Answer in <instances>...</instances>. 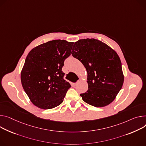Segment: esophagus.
I'll list each match as a JSON object with an SVG mask.
<instances>
[{
    "label": "esophagus",
    "instance_id": "34e87169",
    "mask_svg": "<svg viewBox=\"0 0 146 146\" xmlns=\"http://www.w3.org/2000/svg\"><path fill=\"white\" fill-rule=\"evenodd\" d=\"M82 81V80H81V79H79V80L77 82H76V83H72V86H76L78 83H80V82Z\"/></svg>",
    "mask_w": 146,
    "mask_h": 146
}]
</instances>
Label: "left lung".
Returning a JSON list of instances; mask_svg holds the SVG:
<instances>
[{
	"label": "left lung",
	"instance_id": "8db88e82",
	"mask_svg": "<svg viewBox=\"0 0 146 146\" xmlns=\"http://www.w3.org/2000/svg\"><path fill=\"white\" fill-rule=\"evenodd\" d=\"M72 56L80 60L87 73L88 90L80 96L96 107L111 104L122 87L124 75L117 53L106 44L94 38L74 42Z\"/></svg>",
	"mask_w": 146,
	"mask_h": 146
}]
</instances>
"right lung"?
Wrapping results in <instances>:
<instances>
[{"label": "right lung", "mask_w": 146, "mask_h": 146, "mask_svg": "<svg viewBox=\"0 0 146 146\" xmlns=\"http://www.w3.org/2000/svg\"><path fill=\"white\" fill-rule=\"evenodd\" d=\"M74 42L55 39L39 45L29 53L21 72L25 93L36 107L48 110L61 104L71 85L62 68L70 55Z\"/></svg>", "instance_id": "obj_1"}]
</instances>
